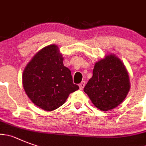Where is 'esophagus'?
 <instances>
[{"mask_svg":"<svg viewBox=\"0 0 146 146\" xmlns=\"http://www.w3.org/2000/svg\"><path fill=\"white\" fill-rule=\"evenodd\" d=\"M85 81H82V82H81V83H80V85H79V87H80V90L83 89L84 87H85Z\"/></svg>","mask_w":146,"mask_h":146,"instance_id":"esophagus-1","label":"esophagus"}]
</instances>
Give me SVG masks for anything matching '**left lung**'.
<instances>
[{
  "instance_id": "8db88e82",
  "label": "left lung",
  "mask_w": 146,
  "mask_h": 146,
  "mask_svg": "<svg viewBox=\"0 0 146 146\" xmlns=\"http://www.w3.org/2000/svg\"><path fill=\"white\" fill-rule=\"evenodd\" d=\"M130 82L125 64L114 54L95 64L93 77L84 92L97 109L109 111L118 106L127 96Z\"/></svg>"
}]
</instances>
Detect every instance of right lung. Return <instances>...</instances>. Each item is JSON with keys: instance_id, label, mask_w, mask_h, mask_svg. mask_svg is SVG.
Wrapping results in <instances>:
<instances>
[{"instance_id": "1", "label": "right lung", "mask_w": 146, "mask_h": 146, "mask_svg": "<svg viewBox=\"0 0 146 146\" xmlns=\"http://www.w3.org/2000/svg\"><path fill=\"white\" fill-rule=\"evenodd\" d=\"M56 45L44 47L27 64L22 74L25 93L32 102L45 111L58 109L69 94L79 89Z\"/></svg>"}]
</instances>
